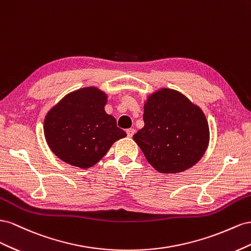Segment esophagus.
<instances>
[{"label": "esophagus", "mask_w": 251, "mask_h": 251, "mask_svg": "<svg viewBox=\"0 0 251 251\" xmlns=\"http://www.w3.org/2000/svg\"><path fill=\"white\" fill-rule=\"evenodd\" d=\"M134 132H135V130L133 129V128H129V129H127L126 130V133H127V137L128 138H131L132 135L134 134Z\"/></svg>", "instance_id": "1"}]
</instances>
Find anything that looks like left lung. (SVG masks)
<instances>
[{"mask_svg": "<svg viewBox=\"0 0 251 251\" xmlns=\"http://www.w3.org/2000/svg\"><path fill=\"white\" fill-rule=\"evenodd\" d=\"M144 127L133 140L161 174H177L195 166L209 144L203 110L180 91L161 88L144 103Z\"/></svg>", "mask_w": 251, "mask_h": 251, "instance_id": "1", "label": "left lung"}]
</instances>
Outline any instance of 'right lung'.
Here are the masks:
<instances>
[{"mask_svg":"<svg viewBox=\"0 0 251 251\" xmlns=\"http://www.w3.org/2000/svg\"><path fill=\"white\" fill-rule=\"evenodd\" d=\"M107 95L94 86L69 92L50 108L44 135L60 160L89 168L102 159L114 142L126 137L111 114L106 113Z\"/></svg>","mask_w":251,"mask_h":251,"instance_id":"obj_1","label":"right lung"}]
</instances>
